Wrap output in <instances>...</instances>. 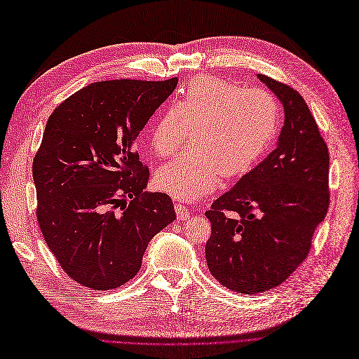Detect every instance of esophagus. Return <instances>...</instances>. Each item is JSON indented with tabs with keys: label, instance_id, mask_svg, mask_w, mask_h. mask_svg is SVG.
I'll return each instance as SVG.
<instances>
[{
	"label": "esophagus",
	"instance_id": "esophagus-1",
	"mask_svg": "<svg viewBox=\"0 0 359 359\" xmlns=\"http://www.w3.org/2000/svg\"><path fill=\"white\" fill-rule=\"evenodd\" d=\"M174 206H175V212H177V215L181 221L189 218V208L187 206L182 205V203H178V202Z\"/></svg>",
	"mask_w": 359,
	"mask_h": 359
}]
</instances>
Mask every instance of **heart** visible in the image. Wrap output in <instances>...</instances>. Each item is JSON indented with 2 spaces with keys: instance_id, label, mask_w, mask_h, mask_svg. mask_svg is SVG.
<instances>
[{
  "instance_id": "obj_1",
  "label": "heart",
  "mask_w": 359,
  "mask_h": 359,
  "mask_svg": "<svg viewBox=\"0 0 359 359\" xmlns=\"http://www.w3.org/2000/svg\"><path fill=\"white\" fill-rule=\"evenodd\" d=\"M280 123L276 97L262 88L199 76L151 126V148L170 156L189 138L193 145L157 170L156 182L180 201H197L219 177L239 178L264 157Z\"/></svg>"
}]
</instances>
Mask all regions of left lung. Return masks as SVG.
Masks as SVG:
<instances>
[{
	"label": "left lung",
	"instance_id": "left-lung-1",
	"mask_svg": "<svg viewBox=\"0 0 359 359\" xmlns=\"http://www.w3.org/2000/svg\"><path fill=\"white\" fill-rule=\"evenodd\" d=\"M257 77L283 105L278 145L205 212L212 224L205 248L209 271L242 294L269 291L291 276L330 205L328 147L303 96Z\"/></svg>",
	"mask_w": 359,
	"mask_h": 359
}]
</instances>
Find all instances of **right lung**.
<instances>
[{
  "label": "right lung",
  "instance_id": "add662e5",
  "mask_svg": "<svg viewBox=\"0 0 359 359\" xmlns=\"http://www.w3.org/2000/svg\"><path fill=\"white\" fill-rule=\"evenodd\" d=\"M177 84L96 81L48 117L32 163L36 219L60 267L84 287L130 280L148 242L177 218L168 194L144 191L150 172L133 148Z\"/></svg>",
  "mask_w": 359,
  "mask_h": 359
}]
</instances>
